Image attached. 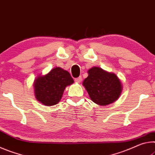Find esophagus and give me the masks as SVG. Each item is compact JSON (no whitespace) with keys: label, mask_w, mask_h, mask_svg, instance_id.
<instances>
[{"label":"esophagus","mask_w":155,"mask_h":155,"mask_svg":"<svg viewBox=\"0 0 155 155\" xmlns=\"http://www.w3.org/2000/svg\"><path fill=\"white\" fill-rule=\"evenodd\" d=\"M75 82L76 83H80L81 82H82V77H81V76H80L79 78H75Z\"/></svg>","instance_id":"34e87169"}]
</instances>
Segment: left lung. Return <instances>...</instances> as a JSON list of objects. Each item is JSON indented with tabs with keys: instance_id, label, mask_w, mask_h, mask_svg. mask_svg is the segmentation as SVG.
<instances>
[{
	"instance_id": "8db88e82",
	"label": "left lung",
	"mask_w": 155,
	"mask_h": 155,
	"mask_svg": "<svg viewBox=\"0 0 155 155\" xmlns=\"http://www.w3.org/2000/svg\"><path fill=\"white\" fill-rule=\"evenodd\" d=\"M88 74L82 85L93 102L100 106H107L117 100L123 87L115 73L93 67L88 69Z\"/></svg>"
}]
</instances>
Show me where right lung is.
Instances as JSON below:
<instances>
[{
	"label": "right lung",
	"mask_w": 155,
	"mask_h": 155,
	"mask_svg": "<svg viewBox=\"0 0 155 155\" xmlns=\"http://www.w3.org/2000/svg\"><path fill=\"white\" fill-rule=\"evenodd\" d=\"M74 81L70 73L60 67H54L45 75H38L33 87L36 100L43 105L57 104L62 99L63 93Z\"/></svg>",
	"instance_id": "right-lung-1"
}]
</instances>
